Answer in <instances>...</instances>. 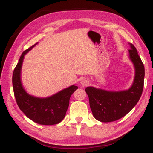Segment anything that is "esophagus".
<instances>
[{"label": "esophagus", "mask_w": 153, "mask_h": 153, "mask_svg": "<svg viewBox=\"0 0 153 153\" xmlns=\"http://www.w3.org/2000/svg\"><path fill=\"white\" fill-rule=\"evenodd\" d=\"M80 84L82 87H87V86L89 85V81H88L87 79H83L81 81Z\"/></svg>", "instance_id": "34e87169"}]
</instances>
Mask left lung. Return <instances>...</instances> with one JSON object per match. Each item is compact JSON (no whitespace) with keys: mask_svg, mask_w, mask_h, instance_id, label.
<instances>
[{"mask_svg":"<svg viewBox=\"0 0 153 153\" xmlns=\"http://www.w3.org/2000/svg\"><path fill=\"white\" fill-rule=\"evenodd\" d=\"M130 47L129 55L134 64L135 76L130 89L120 91H108L92 87L85 89L89 96L90 108L94 118L99 121L112 122L121 119L132 110L140 99L143 89L145 69L136 48L132 44Z\"/></svg>","mask_w":153,"mask_h":153,"instance_id":"1","label":"left lung"}]
</instances>
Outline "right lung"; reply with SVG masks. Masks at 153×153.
Instances as JSON below:
<instances>
[{
	"label": "right lung",
	"mask_w": 153,
	"mask_h": 153,
	"mask_svg": "<svg viewBox=\"0 0 153 153\" xmlns=\"http://www.w3.org/2000/svg\"><path fill=\"white\" fill-rule=\"evenodd\" d=\"M36 44L23 51L14 68L12 76L14 96L19 109L30 119L45 126L55 125L61 122L65 117L71 96L78 87L72 85L55 95L44 98L34 97L25 91L21 82V66L24 55Z\"/></svg>",
	"instance_id": "1"
}]
</instances>
